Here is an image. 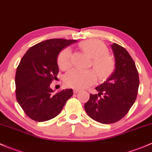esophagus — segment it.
<instances>
[{
  "instance_id": "esophagus-1",
  "label": "esophagus",
  "mask_w": 152,
  "mask_h": 152,
  "mask_svg": "<svg viewBox=\"0 0 152 152\" xmlns=\"http://www.w3.org/2000/svg\"><path fill=\"white\" fill-rule=\"evenodd\" d=\"M80 90L78 89H74L73 90V92H74V94H77V93H78V91H79Z\"/></svg>"
}]
</instances>
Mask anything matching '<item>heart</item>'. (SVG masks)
<instances>
[{
    "mask_svg": "<svg viewBox=\"0 0 152 152\" xmlns=\"http://www.w3.org/2000/svg\"><path fill=\"white\" fill-rule=\"evenodd\" d=\"M79 47L86 54L93 58L92 64L99 79L107 80L115 70V61L108 53V48L97 40H86L79 44ZM58 64L61 69H68L72 66V51L69 48L61 51L58 57ZM97 75L93 69H73L64 76L65 84L74 88H85L96 82Z\"/></svg>",
    "mask_w": 152,
    "mask_h": 152,
    "instance_id": "heart-1",
    "label": "heart"
}]
</instances>
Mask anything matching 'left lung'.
Returning a JSON list of instances; mask_svg holds the SVG:
<instances>
[{"label":"left lung","instance_id":"8db88e82","mask_svg":"<svg viewBox=\"0 0 152 152\" xmlns=\"http://www.w3.org/2000/svg\"><path fill=\"white\" fill-rule=\"evenodd\" d=\"M115 69L107 80L96 88L98 94H90L84 108L91 118L111 124L123 118L134 104L138 94L139 77L134 61L125 48L111 45Z\"/></svg>","mask_w":152,"mask_h":152}]
</instances>
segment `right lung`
Wrapping results in <instances>:
<instances>
[{"label": "right lung", "instance_id": "right-lung-1", "mask_svg": "<svg viewBox=\"0 0 152 152\" xmlns=\"http://www.w3.org/2000/svg\"><path fill=\"white\" fill-rule=\"evenodd\" d=\"M75 42L58 38L44 40L29 48L21 59L16 72V97L32 120L44 122L54 118L73 95L72 89L54 94L50 85L57 78L60 51Z\"/></svg>", "mask_w": 152, "mask_h": 152}]
</instances>
